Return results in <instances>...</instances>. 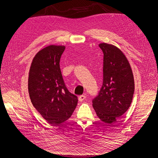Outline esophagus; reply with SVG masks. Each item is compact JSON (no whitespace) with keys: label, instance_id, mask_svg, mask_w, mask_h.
I'll use <instances>...</instances> for the list:
<instances>
[{"label":"esophagus","instance_id":"obj_1","mask_svg":"<svg viewBox=\"0 0 158 158\" xmlns=\"http://www.w3.org/2000/svg\"><path fill=\"white\" fill-rule=\"evenodd\" d=\"M85 98H86V96H85V94H84V95L79 96V98H78V99H79V100L80 102H82L83 100H84Z\"/></svg>","mask_w":158,"mask_h":158}]
</instances>
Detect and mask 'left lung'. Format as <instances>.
Masks as SVG:
<instances>
[{"mask_svg": "<svg viewBox=\"0 0 158 158\" xmlns=\"http://www.w3.org/2000/svg\"><path fill=\"white\" fill-rule=\"evenodd\" d=\"M104 53L103 83L93 107L102 122L115 123L129 109L135 92L132 69L126 56L117 47L98 45Z\"/></svg>", "mask_w": 158, "mask_h": 158, "instance_id": "8db88e82", "label": "left lung"}]
</instances>
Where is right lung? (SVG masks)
I'll use <instances>...</instances> for the list:
<instances>
[{
  "label": "right lung",
  "mask_w": 158,
  "mask_h": 158,
  "mask_svg": "<svg viewBox=\"0 0 158 158\" xmlns=\"http://www.w3.org/2000/svg\"><path fill=\"white\" fill-rule=\"evenodd\" d=\"M65 48L64 45H51L40 50L29 70L28 88L31 102L53 126L69 119L78 102L77 97L67 89L60 68Z\"/></svg>",
  "instance_id": "add662e5"
}]
</instances>
